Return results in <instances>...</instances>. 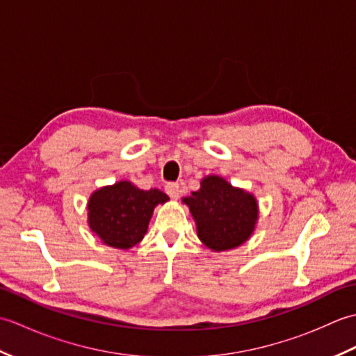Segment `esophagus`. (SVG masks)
I'll return each instance as SVG.
<instances>
[{"instance_id":"obj_1","label":"esophagus","mask_w":356,"mask_h":356,"mask_svg":"<svg viewBox=\"0 0 356 356\" xmlns=\"http://www.w3.org/2000/svg\"><path fill=\"white\" fill-rule=\"evenodd\" d=\"M165 191H166V194L170 195L171 199H179V195H180V185L179 184H176V182H170V184H166V186H165Z\"/></svg>"}]
</instances>
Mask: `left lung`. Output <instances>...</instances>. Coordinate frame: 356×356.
I'll use <instances>...</instances> for the list:
<instances>
[{
    "mask_svg": "<svg viewBox=\"0 0 356 356\" xmlns=\"http://www.w3.org/2000/svg\"><path fill=\"white\" fill-rule=\"evenodd\" d=\"M184 202L197 225L199 238L213 251H226L245 243L259 217L254 195L218 176L203 179L200 190Z\"/></svg>",
    "mask_w": 356,
    "mask_h": 356,
    "instance_id": "left-lung-1",
    "label": "left lung"
}]
</instances>
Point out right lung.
I'll list each match as a JSON object with an SVG mask.
<instances>
[{
  "label": "right lung",
  "mask_w": 356,
  "mask_h": 356,
  "mask_svg": "<svg viewBox=\"0 0 356 356\" xmlns=\"http://www.w3.org/2000/svg\"><path fill=\"white\" fill-rule=\"evenodd\" d=\"M166 200L156 188L145 191L130 182L104 186L90 197L88 225L105 245L128 249L143 238L154 207Z\"/></svg>",
  "instance_id": "right-lung-1"
}]
</instances>
